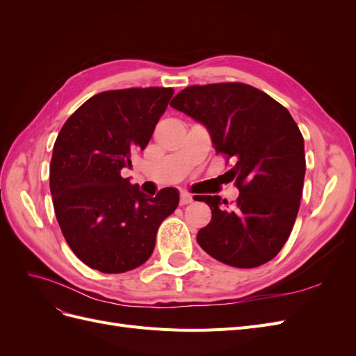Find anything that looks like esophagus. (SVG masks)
Here are the masks:
<instances>
[{"instance_id":"34e87169","label":"esophagus","mask_w":356,"mask_h":356,"mask_svg":"<svg viewBox=\"0 0 356 356\" xmlns=\"http://www.w3.org/2000/svg\"><path fill=\"white\" fill-rule=\"evenodd\" d=\"M191 202H193V197L188 195V193H181V197H179L181 204H188Z\"/></svg>"}]
</instances>
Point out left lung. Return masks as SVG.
I'll return each mask as SVG.
<instances>
[{"instance_id": "left-lung-1", "label": "left lung", "mask_w": 356, "mask_h": 356, "mask_svg": "<svg viewBox=\"0 0 356 356\" xmlns=\"http://www.w3.org/2000/svg\"><path fill=\"white\" fill-rule=\"evenodd\" d=\"M172 108L203 124L217 153L233 159L239 188L233 208L220 196H195L212 211L197 243L215 260L261 266L282 250L300 208L306 174L305 139L289 111L243 83L190 86Z\"/></svg>"}]
</instances>
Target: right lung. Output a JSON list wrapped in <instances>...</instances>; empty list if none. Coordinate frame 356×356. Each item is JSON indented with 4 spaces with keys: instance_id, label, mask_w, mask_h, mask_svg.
I'll return each instance as SVG.
<instances>
[{
    "instance_id": "add662e5",
    "label": "right lung",
    "mask_w": 356,
    "mask_h": 356,
    "mask_svg": "<svg viewBox=\"0 0 356 356\" xmlns=\"http://www.w3.org/2000/svg\"><path fill=\"white\" fill-rule=\"evenodd\" d=\"M174 89L108 90L92 96L62 126L50 161V193L63 238L102 273H123L153 254L159 225L179 203L166 187L149 197L122 177L143 152Z\"/></svg>"
}]
</instances>
